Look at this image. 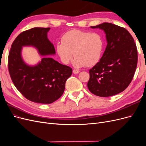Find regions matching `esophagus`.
Masks as SVG:
<instances>
[{
	"label": "esophagus",
	"instance_id": "esophagus-1",
	"mask_svg": "<svg viewBox=\"0 0 146 146\" xmlns=\"http://www.w3.org/2000/svg\"><path fill=\"white\" fill-rule=\"evenodd\" d=\"M73 72L74 74H78L79 72H80V71H79L78 70H77V69H74L73 70Z\"/></svg>",
	"mask_w": 146,
	"mask_h": 146
}]
</instances>
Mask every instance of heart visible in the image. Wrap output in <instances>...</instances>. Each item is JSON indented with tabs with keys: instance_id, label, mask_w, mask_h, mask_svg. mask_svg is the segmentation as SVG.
Segmentation results:
<instances>
[{
	"instance_id": "heart-1",
	"label": "heart",
	"mask_w": 146,
	"mask_h": 146,
	"mask_svg": "<svg viewBox=\"0 0 146 146\" xmlns=\"http://www.w3.org/2000/svg\"><path fill=\"white\" fill-rule=\"evenodd\" d=\"M103 46V40L98 33L74 29L62 36L61 42L56 45V51L64 64L70 62L74 53L75 67H91L99 61Z\"/></svg>"
}]
</instances>
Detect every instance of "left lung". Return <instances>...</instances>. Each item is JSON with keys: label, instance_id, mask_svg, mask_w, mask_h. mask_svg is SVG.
I'll return each mask as SVG.
<instances>
[{"label": "left lung", "instance_id": "obj_1", "mask_svg": "<svg viewBox=\"0 0 146 146\" xmlns=\"http://www.w3.org/2000/svg\"><path fill=\"white\" fill-rule=\"evenodd\" d=\"M91 27L104 30L108 44L99 62L89 70L88 89L100 97L120 93L130 85L137 66L138 51L134 39L125 28L111 23Z\"/></svg>", "mask_w": 146, "mask_h": 146}]
</instances>
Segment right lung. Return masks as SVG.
Wrapping results in <instances>:
<instances>
[{
	"label": "right lung",
	"instance_id": "right-lung-1",
	"mask_svg": "<svg viewBox=\"0 0 146 146\" xmlns=\"http://www.w3.org/2000/svg\"><path fill=\"white\" fill-rule=\"evenodd\" d=\"M49 30L35 27L24 31L12 43L8 54V71L13 84L24 98L39 104H48L58 99L72 72L71 68L49 56L44 57L35 66L27 65L22 59L21 48L24 46L35 47L42 55L55 54L54 45L47 39Z\"/></svg>",
	"mask_w": 146,
	"mask_h": 146
}]
</instances>
